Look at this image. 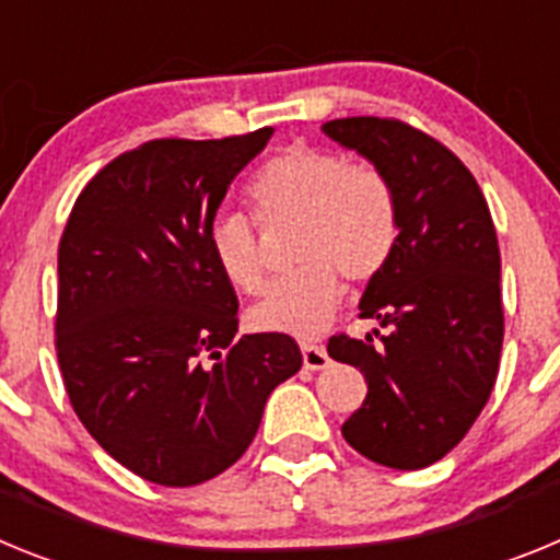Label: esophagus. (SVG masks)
Instances as JSON below:
<instances>
[{"instance_id": "obj_1", "label": "esophagus", "mask_w": 560, "mask_h": 560, "mask_svg": "<svg viewBox=\"0 0 560 560\" xmlns=\"http://www.w3.org/2000/svg\"><path fill=\"white\" fill-rule=\"evenodd\" d=\"M328 350L323 345H303V364L305 370H323L328 368Z\"/></svg>"}]
</instances>
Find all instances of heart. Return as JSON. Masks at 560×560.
Here are the masks:
<instances>
[{
    "instance_id": "1",
    "label": "heart",
    "mask_w": 560,
    "mask_h": 560,
    "mask_svg": "<svg viewBox=\"0 0 560 560\" xmlns=\"http://www.w3.org/2000/svg\"><path fill=\"white\" fill-rule=\"evenodd\" d=\"M249 199L264 221L277 215L300 221L294 235L300 269L252 308V325L275 334H319L345 294L341 275L353 283L373 280L398 241V205L387 176L323 148L291 145L275 153L255 173ZM210 255L226 283L244 294L266 289L264 255L241 212H221L212 221Z\"/></svg>"
}]
</instances>
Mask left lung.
<instances>
[{
    "mask_svg": "<svg viewBox=\"0 0 560 560\" xmlns=\"http://www.w3.org/2000/svg\"><path fill=\"white\" fill-rule=\"evenodd\" d=\"M325 137L387 176L398 205V241L361 294L378 319L373 336L328 341L330 359L353 364L368 398L341 434L368 459L418 471L446 457L491 398L504 316L499 244L471 171L429 133L398 120L345 117Z\"/></svg>",
    "mask_w": 560,
    "mask_h": 560,
    "instance_id": "left-lung-1",
    "label": "left lung"
}]
</instances>
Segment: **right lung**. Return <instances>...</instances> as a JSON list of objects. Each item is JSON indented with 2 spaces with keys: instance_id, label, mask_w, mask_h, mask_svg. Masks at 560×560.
Here are the masks:
<instances>
[{
  "instance_id": "right-lung-1",
  "label": "right lung",
  "mask_w": 560,
  "mask_h": 560,
  "mask_svg": "<svg viewBox=\"0 0 560 560\" xmlns=\"http://www.w3.org/2000/svg\"><path fill=\"white\" fill-rule=\"evenodd\" d=\"M275 128L151 140L83 187L58 246L56 348L86 432L148 482L219 477L255 440L271 389L303 368L285 334H237L210 255L232 179Z\"/></svg>"
}]
</instances>
